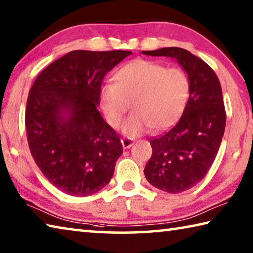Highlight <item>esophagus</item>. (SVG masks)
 Returning <instances> with one entry per match:
<instances>
[{"instance_id":"esophagus-1","label":"esophagus","mask_w":253,"mask_h":253,"mask_svg":"<svg viewBox=\"0 0 253 253\" xmlns=\"http://www.w3.org/2000/svg\"><path fill=\"white\" fill-rule=\"evenodd\" d=\"M122 145L124 148H130L132 145H134V140H132L131 138H123L122 139Z\"/></svg>"}]
</instances>
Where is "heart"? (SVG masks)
Listing matches in <instances>:
<instances>
[{
    "label": "heart",
    "mask_w": 253,
    "mask_h": 253,
    "mask_svg": "<svg viewBox=\"0 0 253 253\" xmlns=\"http://www.w3.org/2000/svg\"><path fill=\"white\" fill-rule=\"evenodd\" d=\"M190 95V80L181 68H166L147 60H136L122 67L114 84L102 87L100 106L111 127L121 126L131 106L134 114L124 132L135 136L168 129L178 121Z\"/></svg>",
    "instance_id": "b5f03b06"
}]
</instances>
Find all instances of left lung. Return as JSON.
<instances>
[{"mask_svg":"<svg viewBox=\"0 0 253 253\" xmlns=\"http://www.w3.org/2000/svg\"><path fill=\"white\" fill-rule=\"evenodd\" d=\"M143 54L174 58L190 80L182 117L172 129L151 140L153 154L144 169L153 186L181 193L202 181L219 152L226 122L221 84L212 68L185 49L170 46Z\"/></svg>","mask_w":253,"mask_h":253,"instance_id":"1","label":"left lung"}]
</instances>
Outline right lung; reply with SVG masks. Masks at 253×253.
I'll return each instance as SVG.
<instances>
[{
    "mask_svg": "<svg viewBox=\"0 0 253 253\" xmlns=\"http://www.w3.org/2000/svg\"><path fill=\"white\" fill-rule=\"evenodd\" d=\"M130 51L75 50L37 77L25 109L28 144L50 183L72 196L105 187L123 154L119 136L97 106L107 72Z\"/></svg>",
    "mask_w": 253,
    "mask_h": 253,
    "instance_id": "add662e5",
    "label": "right lung"
}]
</instances>
